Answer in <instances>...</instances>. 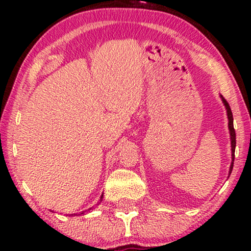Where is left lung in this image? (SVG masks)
Returning <instances> with one entry per match:
<instances>
[{
	"label": "left lung",
	"instance_id": "left-lung-1",
	"mask_svg": "<svg viewBox=\"0 0 251 251\" xmlns=\"http://www.w3.org/2000/svg\"><path fill=\"white\" fill-rule=\"evenodd\" d=\"M222 101H223L224 106H226V116H227V127H229V133H230V143H231V164H230V169H229V176L231 175L232 168H234V159H235V148H236V133H235V128H234V118H232V112L231 108H230L229 103L223 97L220 96Z\"/></svg>",
	"mask_w": 251,
	"mask_h": 251
}]
</instances>
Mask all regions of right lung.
Returning a JSON list of instances; mask_svg holds the SVG:
<instances>
[{"label": "right lung", "mask_w": 251, "mask_h": 251, "mask_svg": "<svg viewBox=\"0 0 251 251\" xmlns=\"http://www.w3.org/2000/svg\"><path fill=\"white\" fill-rule=\"evenodd\" d=\"M103 196V195H102ZM102 196H101V200H102ZM101 200H100V201H101ZM92 208H89L88 210H91ZM86 211H87V210H86ZM86 211H81V212H80V214H71L70 216H80V215H83V214H85V212Z\"/></svg>", "instance_id": "right-lung-1"}]
</instances>
